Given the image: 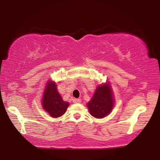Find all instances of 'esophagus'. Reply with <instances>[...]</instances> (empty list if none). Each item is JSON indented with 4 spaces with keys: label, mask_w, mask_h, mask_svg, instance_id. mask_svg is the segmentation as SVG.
Masks as SVG:
<instances>
[{
    "label": "esophagus",
    "mask_w": 160,
    "mask_h": 160,
    "mask_svg": "<svg viewBox=\"0 0 160 160\" xmlns=\"http://www.w3.org/2000/svg\"><path fill=\"white\" fill-rule=\"evenodd\" d=\"M72 102L73 103H80L81 99H72Z\"/></svg>",
    "instance_id": "34e87169"
}]
</instances>
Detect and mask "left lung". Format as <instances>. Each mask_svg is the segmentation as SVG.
I'll return each instance as SVG.
<instances>
[{"mask_svg": "<svg viewBox=\"0 0 160 160\" xmlns=\"http://www.w3.org/2000/svg\"><path fill=\"white\" fill-rule=\"evenodd\" d=\"M114 102L112 88L107 81L97 86L92 98L87 104V107L92 116L97 118H102L112 112Z\"/></svg>", "mask_w": 160, "mask_h": 160, "instance_id": "obj_1", "label": "left lung"}]
</instances>
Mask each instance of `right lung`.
<instances>
[{
	"mask_svg": "<svg viewBox=\"0 0 160 160\" xmlns=\"http://www.w3.org/2000/svg\"><path fill=\"white\" fill-rule=\"evenodd\" d=\"M45 85L42 99L43 109L51 117H60L66 113L69 106V103L65 102L60 95L56 82L48 80Z\"/></svg>",
	"mask_w": 160,
	"mask_h": 160,
	"instance_id": "obj_1",
	"label": "right lung"
}]
</instances>
